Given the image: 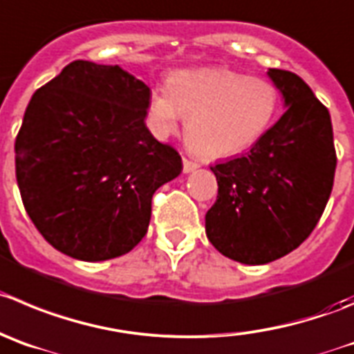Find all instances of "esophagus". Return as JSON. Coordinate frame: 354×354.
Masks as SVG:
<instances>
[{
  "label": "esophagus",
  "instance_id": "1",
  "mask_svg": "<svg viewBox=\"0 0 354 354\" xmlns=\"http://www.w3.org/2000/svg\"><path fill=\"white\" fill-rule=\"evenodd\" d=\"M197 167H199V164H197V162L190 160V158H187V157H183V171H185V173H192V171L197 169Z\"/></svg>",
  "mask_w": 354,
  "mask_h": 354
}]
</instances>
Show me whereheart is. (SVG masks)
I'll return each instance as SVG.
<instances>
[{
  "label": "heart",
  "instance_id": "b5f03b06",
  "mask_svg": "<svg viewBox=\"0 0 354 354\" xmlns=\"http://www.w3.org/2000/svg\"><path fill=\"white\" fill-rule=\"evenodd\" d=\"M281 102L276 85L223 68L187 69L150 94L155 132L169 136L187 117V140L206 157L248 150L269 131Z\"/></svg>",
  "mask_w": 354,
  "mask_h": 354
}]
</instances>
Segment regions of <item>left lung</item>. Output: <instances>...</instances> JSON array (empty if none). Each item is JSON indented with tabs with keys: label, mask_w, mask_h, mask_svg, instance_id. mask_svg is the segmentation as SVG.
I'll return each mask as SVG.
<instances>
[{
	"label": "left lung",
	"mask_w": 354,
	"mask_h": 354,
	"mask_svg": "<svg viewBox=\"0 0 354 354\" xmlns=\"http://www.w3.org/2000/svg\"><path fill=\"white\" fill-rule=\"evenodd\" d=\"M286 111L250 153L211 166L218 196L206 234L222 255L260 266L288 255L315 230L332 194L337 155L332 120L292 71L269 69Z\"/></svg>",
	"instance_id": "1"
}]
</instances>
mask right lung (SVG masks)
I'll return each instance as SVG.
<instances>
[{
	"instance_id": "1",
	"label": "right lung",
	"mask_w": 354,
	"mask_h": 354,
	"mask_svg": "<svg viewBox=\"0 0 354 354\" xmlns=\"http://www.w3.org/2000/svg\"><path fill=\"white\" fill-rule=\"evenodd\" d=\"M150 88L118 66L73 61L32 94L15 140L22 203L55 250L85 262L145 237L155 190L183 169L145 125Z\"/></svg>"
}]
</instances>
